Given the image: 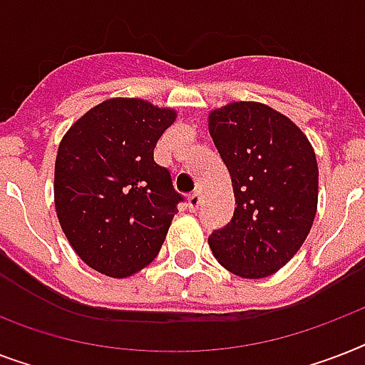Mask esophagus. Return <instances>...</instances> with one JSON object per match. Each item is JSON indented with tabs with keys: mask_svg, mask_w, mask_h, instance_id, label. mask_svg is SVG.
I'll return each instance as SVG.
<instances>
[{
	"mask_svg": "<svg viewBox=\"0 0 365 365\" xmlns=\"http://www.w3.org/2000/svg\"><path fill=\"white\" fill-rule=\"evenodd\" d=\"M187 205H189V210L191 212H197L200 206V193L199 191H195L187 197Z\"/></svg>",
	"mask_w": 365,
	"mask_h": 365,
	"instance_id": "1",
	"label": "esophagus"
}]
</instances>
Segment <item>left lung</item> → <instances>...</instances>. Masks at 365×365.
<instances>
[{
	"instance_id": "8db88e82",
	"label": "left lung",
	"mask_w": 365,
	"mask_h": 365,
	"mask_svg": "<svg viewBox=\"0 0 365 365\" xmlns=\"http://www.w3.org/2000/svg\"><path fill=\"white\" fill-rule=\"evenodd\" d=\"M208 130L235 193L231 222L208 239L212 254L237 277H271L299 252L317 216L314 149L292 119L261 102L212 110Z\"/></svg>"
}]
</instances>
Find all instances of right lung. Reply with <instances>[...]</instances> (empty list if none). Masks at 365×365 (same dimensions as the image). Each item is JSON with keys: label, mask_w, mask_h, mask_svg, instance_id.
Masks as SVG:
<instances>
[{"label": "right lung", "mask_w": 365, "mask_h": 365, "mask_svg": "<svg viewBox=\"0 0 365 365\" xmlns=\"http://www.w3.org/2000/svg\"><path fill=\"white\" fill-rule=\"evenodd\" d=\"M172 108L110 98L77 119L58 145L54 208L76 254L91 269L126 278L157 257L182 200L153 159Z\"/></svg>", "instance_id": "add662e5"}]
</instances>
